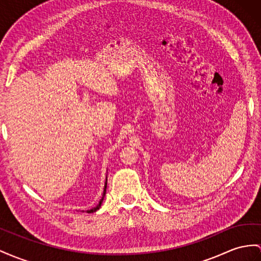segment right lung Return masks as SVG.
I'll list each match as a JSON object with an SVG mask.
<instances>
[{
  "label": "right lung",
  "instance_id": "obj_1",
  "mask_svg": "<svg viewBox=\"0 0 261 261\" xmlns=\"http://www.w3.org/2000/svg\"><path fill=\"white\" fill-rule=\"evenodd\" d=\"M106 190H107V181H106V185H105V191H103V195H102V197H101V199H100V202H99V204L96 206V207H93L92 210H89V211H87V213H93V212H96L97 210H99L100 208V206H101V203H102V200H103V197H105V195H106Z\"/></svg>",
  "mask_w": 261,
  "mask_h": 261
}]
</instances>
